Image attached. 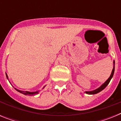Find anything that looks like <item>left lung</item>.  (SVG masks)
<instances>
[{
    "mask_svg": "<svg viewBox=\"0 0 121 121\" xmlns=\"http://www.w3.org/2000/svg\"><path fill=\"white\" fill-rule=\"evenodd\" d=\"M113 64H114V66H113V70H112V74H111V75H110V78H109L107 80L106 82H105L104 84H102V85H101L100 87H99V88H97L96 90H93V91H86V92H85L86 93L88 94V95H94V94H96V93H98L101 91L102 90L104 89V88H105L107 86V85L109 84V82H110V80L112 79V77H113V74H114V72H115V61H114Z\"/></svg>",
    "mask_w": 121,
    "mask_h": 121,
    "instance_id": "8db88e82",
    "label": "left lung"
}]
</instances>
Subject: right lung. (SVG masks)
<instances>
[{
    "label": "right lung",
    "mask_w": 121,
    "mask_h": 121,
    "mask_svg": "<svg viewBox=\"0 0 121 121\" xmlns=\"http://www.w3.org/2000/svg\"><path fill=\"white\" fill-rule=\"evenodd\" d=\"M6 78H7V79H8V76H7V74H6ZM44 87H45V86H43V88H44ZM15 89L17 91H19V92H20V93H21L23 94V95H29V96H33V95H37L38 93H39L38 91H36V92H29V91H21V90H19L16 89V88H15Z\"/></svg>",
    "instance_id": "right-lung-1"
}]
</instances>
